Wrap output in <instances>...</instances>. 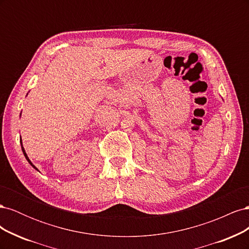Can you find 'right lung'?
Returning a JSON list of instances; mask_svg holds the SVG:
<instances>
[{
  "label": "right lung",
  "mask_w": 249,
  "mask_h": 249,
  "mask_svg": "<svg viewBox=\"0 0 249 249\" xmlns=\"http://www.w3.org/2000/svg\"><path fill=\"white\" fill-rule=\"evenodd\" d=\"M20 144H21V143H20ZM21 150H22V153H24V155H25V157H26V159H27V161H28V162H29L30 164H31V166H32L33 168H35L36 170H38V169H37V168H36V167L34 166V165L32 164V162L29 160V158H28V156H27V154H26V152H25V148H24V147H22V144H21Z\"/></svg>",
  "instance_id": "obj_1"
}]
</instances>
